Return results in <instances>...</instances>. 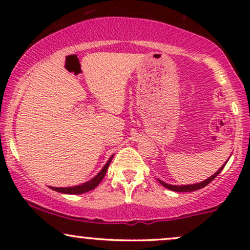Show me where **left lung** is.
I'll use <instances>...</instances> for the list:
<instances>
[{
  "mask_svg": "<svg viewBox=\"0 0 250 250\" xmlns=\"http://www.w3.org/2000/svg\"><path fill=\"white\" fill-rule=\"evenodd\" d=\"M227 163V162H226ZM226 163L225 165L222 166V167H221L219 170L216 171V173H215L213 176H210L209 177V179H207L206 181H203V182H200V183H196V185H188V186H171V185H168V183H165L163 182V181H160V183H161V185L163 186V187H166V188H168V189H170V190H173V191H195V190H199V189H202L203 187H206V186L207 185H209V183L211 182V181H213L215 177L217 176V175H219L220 173H221V170H222L223 168H225V166H226Z\"/></svg>",
  "mask_w": 250,
  "mask_h": 250,
  "instance_id": "1",
  "label": "left lung"
}]
</instances>
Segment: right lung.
<instances>
[{"mask_svg": "<svg viewBox=\"0 0 250 250\" xmlns=\"http://www.w3.org/2000/svg\"><path fill=\"white\" fill-rule=\"evenodd\" d=\"M110 161H111V157H110V160L105 163V166L103 167L102 170L100 171V173L97 174L93 180H90L87 183H83V185H81V186H76V187H68V188L50 187V188L53 189V190L59 191V193H64V194H83V193H87V191L93 190V189L97 187V186H99V183L103 180V177H104V175L108 170L109 163H110Z\"/></svg>", "mask_w": 250, "mask_h": 250, "instance_id": "add662e5", "label": "right lung"}]
</instances>
